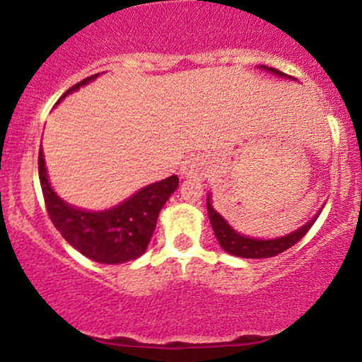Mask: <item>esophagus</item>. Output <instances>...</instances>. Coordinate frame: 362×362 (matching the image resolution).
Wrapping results in <instances>:
<instances>
[{
	"label": "esophagus",
	"instance_id": "34e87169",
	"mask_svg": "<svg viewBox=\"0 0 362 362\" xmlns=\"http://www.w3.org/2000/svg\"><path fill=\"white\" fill-rule=\"evenodd\" d=\"M180 173L185 178H204L208 173V163L203 156H191L184 160Z\"/></svg>",
	"mask_w": 362,
	"mask_h": 362
}]
</instances>
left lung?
I'll return each instance as SVG.
<instances>
[{"label": "left lung", "mask_w": 362, "mask_h": 362, "mask_svg": "<svg viewBox=\"0 0 362 362\" xmlns=\"http://www.w3.org/2000/svg\"><path fill=\"white\" fill-rule=\"evenodd\" d=\"M262 68V66H261ZM268 71L275 73V75L284 76L282 71L275 68H268L264 66ZM206 208H208V217H210L211 228H214L215 236H217L218 243L228 254L238 255V257H247V259H264V257H273V255L282 254L284 250L291 249V247L296 245L306 233L310 231V228L313 226V222L317 221L319 214L305 224L303 228H299L298 231L291 233V235L282 236V238H275V240H255V238H247V236H242L240 233H236L228 222L222 218V215H218L217 211L214 210L211 206V199L208 196L206 199Z\"/></svg>", "instance_id": "8db88e82"}]
</instances>
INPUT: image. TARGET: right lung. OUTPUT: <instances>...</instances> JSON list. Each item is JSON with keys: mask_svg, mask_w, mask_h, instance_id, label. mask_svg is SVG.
I'll use <instances>...</instances> for the list:
<instances>
[{"mask_svg": "<svg viewBox=\"0 0 362 362\" xmlns=\"http://www.w3.org/2000/svg\"><path fill=\"white\" fill-rule=\"evenodd\" d=\"M98 75L100 73L69 87L61 100ZM38 175L47 214L61 236L80 254L103 264H120L144 254L154 235L160 208L178 187V177L171 175L147 185L112 210L83 211L69 206L52 191L42 151L38 152Z\"/></svg>", "mask_w": 362, "mask_h": 362, "instance_id": "obj_1", "label": "right lung"}]
</instances>
